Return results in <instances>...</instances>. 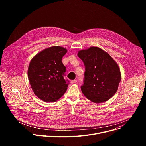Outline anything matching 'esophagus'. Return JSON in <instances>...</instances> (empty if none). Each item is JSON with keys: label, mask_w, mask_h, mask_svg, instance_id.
<instances>
[{"label": "esophagus", "mask_w": 146, "mask_h": 146, "mask_svg": "<svg viewBox=\"0 0 146 146\" xmlns=\"http://www.w3.org/2000/svg\"><path fill=\"white\" fill-rule=\"evenodd\" d=\"M76 82H77V80H73L71 81L72 84H73V83H76Z\"/></svg>", "instance_id": "esophagus-1"}]
</instances>
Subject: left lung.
Here are the masks:
<instances>
[{"instance_id":"8db88e82","label":"left lung","mask_w":146,"mask_h":146,"mask_svg":"<svg viewBox=\"0 0 146 146\" xmlns=\"http://www.w3.org/2000/svg\"><path fill=\"white\" fill-rule=\"evenodd\" d=\"M77 55L85 66L81 87L83 94L94 103L109 100L116 93L121 80L117 64L108 53L96 47L81 50Z\"/></svg>"}]
</instances>
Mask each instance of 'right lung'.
<instances>
[{"mask_svg":"<svg viewBox=\"0 0 146 146\" xmlns=\"http://www.w3.org/2000/svg\"><path fill=\"white\" fill-rule=\"evenodd\" d=\"M67 50L60 46L46 48L31 60L28 76L34 94L47 102H55L68 89L69 81L64 78L66 67L62 59Z\"/></svg>","mask_w":146,"mask_h":146,"instance_id":"right-lung-1","label":"right lung"}]
</instances>
